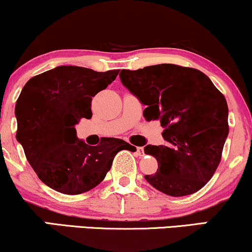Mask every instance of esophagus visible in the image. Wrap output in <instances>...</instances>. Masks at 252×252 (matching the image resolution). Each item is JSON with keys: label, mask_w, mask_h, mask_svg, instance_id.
Masks as SVG:
<instances>
[{"label": "esophagus", "mask_w": 252, "mask_h": 252, "mask_svg": "<svg viewBox=\"0 0 252 252\" xmlns=\"http://www.w3.org/2000/svg\"><path fill=\"white\" fill-rule=\"evenodd\" d=\"M136 152L138 156H143L144 155V149H143L142 146H138V148H136Z\"/></svg>", "instance_id": "34e87169"}]
</instances>
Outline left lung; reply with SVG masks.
Returning a JSON list of instances; mask_svg holds the SVG:
<instances>
[{
	"instance_id": "8db88e82",
	"label": "left lung",
	"mask_w": 252,
	"mask_h": 252,
	"mask_svg": "<svg viewBox=\"0 0 252 252\" xmlns=\"http://www.w3.org/2000/svg\"><path fill=\"white\" fill-rule=\"evenodd\" d=\"M122 84L146 108V121L160 120L165 145H146L158 170L145 179L171 196L189 195L214 176L229 132L223 94L205 73L159 63L120 73Z\"/></svg>"
}]
</instances>
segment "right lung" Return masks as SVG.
Listing matches in <instances>:
<instances>
[{
	"instance_id": "add662e5",
	"label": "right lung",
	"mask_w": 252,
	"mask_h": 252,
	"mask_svg": "<svg viewBox=\"0 0 252 252\" xmlns=\"http://www.w3.org/2000/svg\"><path fill=\"white\" fill-rule=\"evenodd\" d=\"M119 72L58 66L31 78L22 89L15 107L16 138L38 178L57 192H88L104 179L117 152L135 150L113 137H102L96 146L76 138L75 124L93 115L92 97Z\"/></svg>"
}]
</instances>
